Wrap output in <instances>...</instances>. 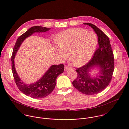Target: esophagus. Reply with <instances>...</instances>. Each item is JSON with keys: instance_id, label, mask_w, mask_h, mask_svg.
I'll use <instances>...</instances> for the list:
<instances>
[{"instance_id": "1", "label": "esophagus", "mask_w": 129, "mask_h": 129, "mask_svg": "<svg viewBox=\"0 0 129 129\" xmlns=\"http://www.w3.org/2000/svg\"><path fill=\"white\" fill-rule=\"evenodd\" d=\"M71 69H72V68H70V67H68L67 66H66L65 67H64V71H68V70H70Z\"/></svg>"}]
</instances>
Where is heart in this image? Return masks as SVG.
Listing matches in <instances>:
<instances>
[{
    "label": "heart",
    "instance_id": "1",
    "mask_svg": "<svg viewBox=\"0 0 129 129\" xmlns=\"http://www.w3.org/2000/svg\"><path fill=\"white\" fill-rule=\"evenodd\" d=\"M55 42L58 47L55 49L56 55L64 59L70 52V56L75 64L81 66L91 58L96 50L97 38L92 31L74 28L59 33Z\"/></svg>",
    "mask_w": 129,
    "mask_h": 129
}]
</instances>
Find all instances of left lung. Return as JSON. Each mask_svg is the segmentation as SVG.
Listing matches in <instances>:
<instances>
[{
    "mask_svg": "<svg viewBox=\"0 0 129 129\" xmlns=\"http://www.w3.org/2000/svg\"><path fill=\"white\" fill-rule=\"evenodd\" d=\"M83 24L91 27L97 34L99 47L92 59L76 70L77 76L73 84L79 92L91 95L102 91L109 84L114 72V59L109 38L91 23ZM95 69L98 73L92 76L91 73Z\"/></svg>",
    "mask_w": 129,
    "mask_h": 129,
    "instance_id": "obj_1",
    "label": "left lung"
}]
</instances>
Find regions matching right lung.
I'll list each match as a JSON object with an SVG mask.
<instances>
[{
	"label": "right lung",
	"instance_id": "1",
	"mask_svg": "<svg viewBox=\"0 0 129 129\" xmlns=\"http://www.w3.org/2000/svg\"><path fill=\"white\" fill-rule=\"evenodd\" d=\"M50 29L51 28L38 26L30 28L17 39L13 49L11 56L12 71L15 83L19 89L23 94L33 98H44L52 93L55 87V80L57 76L63 72L64 66L62 64L52 65L37 81L32 83L27 84L21 80L16 72L14 59L22 43L27 38L31 36L35 33L46 32Z\"/></svg>",
	"mask_w": 129,
	"mask_h": 129
}]
</instances>
